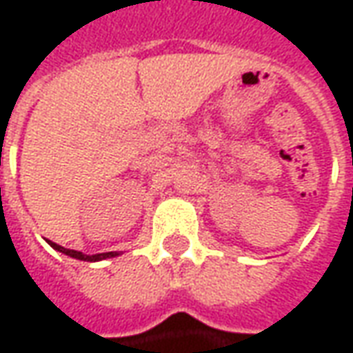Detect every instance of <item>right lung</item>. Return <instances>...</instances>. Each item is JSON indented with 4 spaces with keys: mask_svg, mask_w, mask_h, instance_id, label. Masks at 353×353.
Returning <instances> with one entry per match:
<instances>
[{
    "mask_svg": "<svg viewBox=\"0 0 353 353\" xmlns=\"http://www.w3.org/2000/svg\"><path fill=\"white\" fill-rule=\"evenodd\" d=\"M49 245L55 248L57 252H63L70 258H76V260H83V262H99V260H107V258H114L118 256V252H103V254H93V256H88V254L78 252V250H70V248H65V246L57 245L53 241H48Z\"/></svg>",
    "mask_w": 353,
    "mask_h": 353,
    "instance_id": "add662e5",
    "label": "right lung"
}]
</instances>
